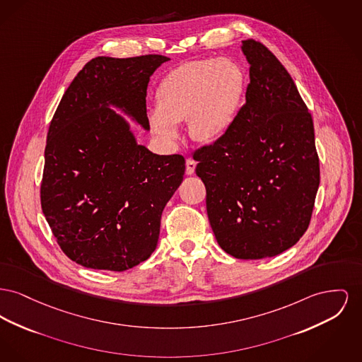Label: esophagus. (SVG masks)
<instances>
[{"mask_svg": "<svg viewBox=\"0 0 362 362\" xmlns=\"http://www.w3.org/2000/svg\"><path fill=\"white\" fill-rule=\"evenodd\" d=\"M195 167H197V163L192 158L186 160V173L187 175H192L194 170H195Z\"/></svg>", "mask_w": 362, "mask_h": 362, "instance_id": "esophagus-1", "label": "esophagus"}]
</instances>
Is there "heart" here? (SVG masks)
Here are the masks:
<instances>
[{"instance_id":"heart-1","label":"heart","mask_w":362,"mask_h":362,"mask_svg":"<svg viewBox=\"0 0 362 362\" xmlns=\"http://www.w3.org/2000/svg\"><path fill=\"white\" fill-rule=\"evenodd\" d=\"M245 87V72L233 59H205L179 65L157 90V112L150 117L151 127L164 139L176 141V124L187 120L192 141L213 142L231 127Z\"/></svg>"}]
</instances>
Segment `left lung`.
Masks as SVG:
<instances>
[{
    "label": "left lung",
    "instance_id": "1",
    "mask_svg": "<svg viewBox=\"0 0 362 362\" xmlns=\"http://www.w3.org/2000/svg\"><path fill=\"white\" fill-rule=\"evenodd\" d=\"M242 52L250 64L246 104L194 160L220 247L235 258L261 259L286 252L308 230L319 156L312 115L287 69L255 40L242 41Z\"/></svg>",
    "mask_w": 362,
    "mask_h": 362
}]
</instances>
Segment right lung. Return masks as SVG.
Listing matches in <instances>:
<instances>
[{"label":"right lung","mask_w":362,"mask_h":362,"mask_svg":"<svg viewBox=\"0 0 362 362\" xmlns=\"http://www.w3.org/2000/svg\"><path fill=\"white\" fill-rule=\"evenodd\" d=\"M168 60L160 54L93 59L52 119L41 205L62 250L85 268L123 272L157 247L161 214L183 180L186 161L139 145L113 109L149 131L150 76Z\"/></svg>","instance_id":"obj_1"}]
</instances>
